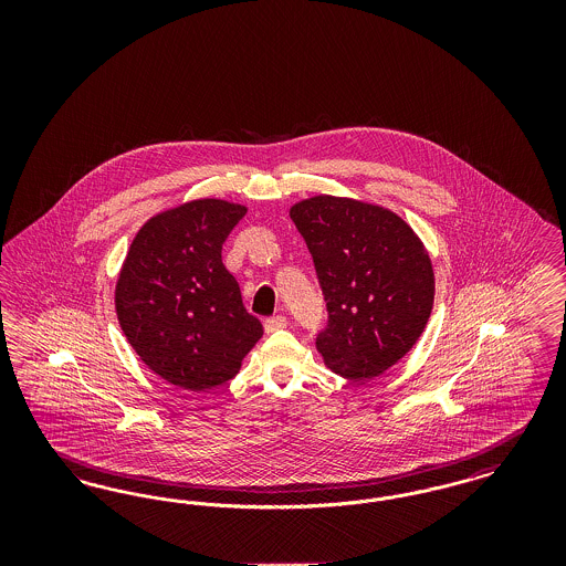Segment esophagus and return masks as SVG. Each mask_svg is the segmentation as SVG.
Here are the masks:
<instances>
[{"label":"esophagus","instance_id":"34e87169","mask_svg":"<svg viewBox=\"0 0 566 566\" xmlns=\"http://www.w3.org/2000/svg\"><path fill=\"white\" fill-rule=\"evenodd\" d=\"M286 316H282V314H277V316H271L265 321V331L268 333H275V331H282V328H286Z\"/></svg>","mask_w":566,"mask_h":566}]
</instances>
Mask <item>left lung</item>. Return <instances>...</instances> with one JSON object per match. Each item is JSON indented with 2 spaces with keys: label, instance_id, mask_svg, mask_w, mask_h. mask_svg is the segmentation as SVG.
Segmentation results:
<instances>
[{
  "label": "left lung",
  "instance_id": "left-lung-1",
  "mask_svg": "<svg viewBox=\"0 0 566 566\" xmlns=\"http://www.w3.org/2000/svg\"><path fill=\"white\" fill-rule=\"evenodd\" d=\"M326 303L316 348L328 369L365 381L413 348L429 323L432 265L399 216L321 195L293 206Z\"/></svg>",
  "mask_w": 566,
  "mask_h": 566
}]
</instances>
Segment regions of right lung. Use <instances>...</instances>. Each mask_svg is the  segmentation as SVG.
Masks as SVG:
<instances>
[{
  "mask_svg": "<svg viewBox=\"0 0 566 566\" xmlns=\"http://www.w3.org/2000/svg\"><path fill=\"white\" fill-rule=\"evenodd\" d=\"M245 208L201 199L150 218L135 235L116 284L118 323L163 379L206 392L238 376L263 335L222 263V243Z\"/></svg>",
  "mask_w": 566,
  "mask_h": 566,
  "instance_id": "obj_1",
  "label": "right lung"
}]
</instances>
